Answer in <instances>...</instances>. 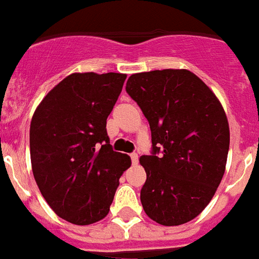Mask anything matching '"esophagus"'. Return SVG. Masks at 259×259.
Masks as SVG:
<instances>
[{"mask_svg": "<svg viewBox=\"0 0 259 259\" xmlns=\"http://www.w3.org/2000/svg\"><path fill=\"white\" fill-rule=\"evenodd\" d=\"M131 160H132V164H138V160H139L138 154H131Z\"/></svg>", "mask_w": 259, "mask_h": 259, "instance_id": "obj_1", "label": "esophagus"}]
</instances>
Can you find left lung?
Segmentation results:
<instances>
[{"mask_svg":"<svg viewBox=\"0 0 259 259\" xmlns=\"http://www.w3.org/2000/svg\"><path fill=\"white\" fill-rule=\"evenodd\" d=\"M125 90L151 128L152 155L139 159L147 174L143 208L163 226L190 222L210 203L226 169V112L214 92L187 69L131 74Z\"/></svg>","mask_w":259,"mask_h":259,"instance_id":"left-lung-1","label":"left lung"}]
</instances>
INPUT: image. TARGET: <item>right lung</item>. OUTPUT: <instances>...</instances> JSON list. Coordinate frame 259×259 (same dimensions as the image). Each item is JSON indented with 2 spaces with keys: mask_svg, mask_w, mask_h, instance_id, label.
I'll list each match as a JSON object with an SVG mask.
<instances>
[{
  "mask_svg": "<svg viewBox=\"0 0 259 259\" xmlns=\"http://www.w3.org/2000/svg\"><path fill=\"white\" fill-rule=\"evenodd\" d=\"M124 73H72L37 105L30 121L33 177L60 218L87 226L109 212L131 158L112 150L107 117Z\"/></svg>",
  "mask_w": 259,
  "mask_h": 259,
  "instance_id": "add662e5",
  "label": "right lung"
}]
</instances>
